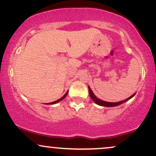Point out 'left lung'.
Returning <instances> with one entry per match:
<instances>
[{
  "instance_id": "1",
  "label": "left lung",
  "mask_w": 156,
  "mask_h": 156,
  "mask_svg": "<svg viewBox=\"0 0 156 156\" xmlns=\"http://www.w3.org/2000/svg\"><path fill=\"white\" fill-rule=\"evenodd\" d=\"M89 88V93H90V98H91L92 99H93V101L95 102V103H97L98 105H102V106H105V107H113V106H116V105H120L122 104V103H124L125 101H127L128 100H129L130 98H132V97L134 95H132V96H130L129 98H126V100H124V101H119V102H116V103H110V102H105V101H102V100H100L99 98H98L96 96L94 95V93H93V91H92V90L90 89V87H88Z\"/></svg>"
}]
</instances>
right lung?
Here are the masks:
<instances>
[{"mask_svg": "<svg viewBox=\"0 0 156 156\" xmlns=\"http://www.w3.org/2000/svg\"><path fill=\"white\" fill-rule=\"evenodd\" d=\"M67 94H68V91H67L66 93V94H65V95H63L62 98H61L60 99L57 100V101H54V102H52V103H48V104H54V103H58V102H59L60 101H61V100H63V98H66V96L67 95Z\"/></svg>", "mask_w": 156, "mask_h": 156, "instance_id": "add662e5", "label": "right lung"}]
</instances>
